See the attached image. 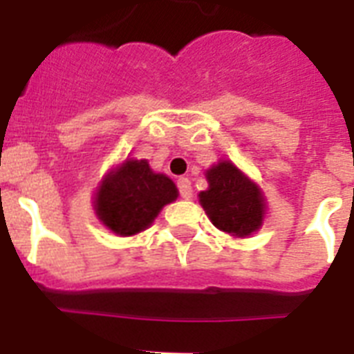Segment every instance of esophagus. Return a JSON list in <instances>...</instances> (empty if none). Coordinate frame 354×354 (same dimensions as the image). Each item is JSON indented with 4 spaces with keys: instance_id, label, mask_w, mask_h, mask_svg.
I'll list each match as a JSON object with an SVG mask.
<instances>
[{
    "instance_id": "esophagus-1",
    "label": "esophagus",
    "mask_w": 354,
    "mask_h": 354,
    "mask_svg": "<svg viewBox=\"0 0 354 354\" xmlns=\"http://www.w3.org/2000/svg\"><path fill=\"white\" fill-rule=\"evenodd\" d=\"M178 191H180V196H182L183 200H189L192 196V187L191 182H189V178H180L178 180Z\"/></svg>"
}]
</instances>
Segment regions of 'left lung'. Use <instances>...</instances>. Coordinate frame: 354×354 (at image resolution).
<instances>
[{
	"label": "left lung",
	"mask_w": 354,
	"mask_h": 354,
	"mask_svg": "<svg viewBox=\"0 0 354 354\" xmlns=\"http://www.w3.org/2000/svg\"><path fill=\"white\" fill-rule=\"evenodd\" d=\"M209 191L200 192V203L210 221L230 236L254 234L263 223L264 200L259 189L230 162H219L207 171Z\"/></svg>",
	"instance_id": "left-lung-1"
}]
</instances>
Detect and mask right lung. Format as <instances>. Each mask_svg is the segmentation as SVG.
<instances>
[{
	"label": "right lung",
	"mask_w": 354,
	"mask_h": 354,
	"mask_svg": "<svg viewBox=\"0 0 354 354\" xmlns=\"http://www.w3.org/2000/svg\"><path fill=\"white\" fill-rule=\"evenodd\" d=\"M176 198V185L165 174L151 171L145 160H126L102 182L95 210L109 230L133 236L149 227L163 205Z\"/></svg>",
	"instance_id": "1"
}]
</instances>
